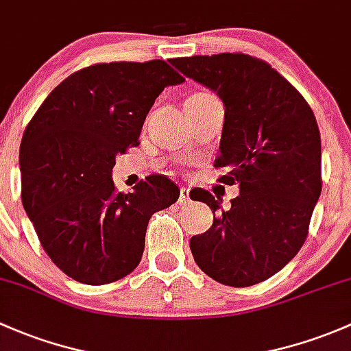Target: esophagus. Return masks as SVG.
<instances>
[{
  "label": "esophagus",
  "instance_id": "esophagus-1",
  "mask_svg": "<svg viewBox=\"0 0 351 351\" xmlns=\"http://www.w3.org/2000/svg\"><path fill=\"white\" fill-rule=\"evenodd\" d=\"M179 202L180 204H189L191 202V197H189V189H187V187H182V189H180V196H179Z\"/></svg>",
  "mask_w": 351,
  "mask_h": 351
}]
</instances>
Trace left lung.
Wrapping results in <instances>:
<instances>
[{
  "mask_svg": "<svg viewBox=\"0 0 351 351\" xmlns=\"http://www.w3.org/2000/svg\"><path fill=\"white\" fill-rule=\"evenodd\" d=\"M225 104L219 157L221 182L238 184L231 208L201 191L213 226L191 238L206 276L231 287L267 280L287 265L308 237L321 194V136L301 93L263 60L245 53L169 60Z\"/></svg>",
  "mask_w": 351,
  "mask_h": 351,
  "instance_id": "8db88e82",
  "label": "left lung"
}]
</instances>
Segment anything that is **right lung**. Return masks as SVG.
<instances>
[{"mask_svg": "<svg viewBox=\"0 0 351 351\" xmlns=\"http://www.w3.org/2000/svg\"><path fill=\"white\" fill-rule=\"evenodd\" d=\"M184 79L164 60L95 64L64 79L28 123L20 145L21 201L43 250L69 277L103 285L133 272L152 215L179 199L150 176L114 189L117 155L138 145L157 96Z\"/></svg>", "mask_w": 351, "mask_h": 351, "instance_id": "add662e5", "label": "right lung"}]
</instances>
